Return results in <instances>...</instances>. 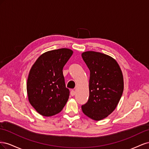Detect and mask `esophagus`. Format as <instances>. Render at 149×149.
Listing matches in <instances>:
<instances>
[{
    "label": "esophagus",
    "instance_id": "1",
    "mask_svg": "<svg viewBox=\"0 0 149 149\" xmlns=\"http://www.w3.org/2000/svg\"><path fill=\"white\" fill-rule=\"evenodd\" d=\"M71 95L72 96H74L75 95V91H74V90H71Z\"/></svg>",
    "mask_w": 149,
    "mask_h": 149
}]
</instances>
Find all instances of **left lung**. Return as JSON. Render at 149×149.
<instances>
[{"label": "left lung", "mask_w": 149, "mask_h": 149, "mask_svg": "<svg viewBox=\"0 0 149 149\" xmlns=\"http://www.w3.org/2000/svg\"><path fill=\"white\" fill-rule=\"evenodd\" d=\"M81 56L90 71L89 100L81 109L89 118L100 120L114 111L120 100L123 73L116 60L106 54L88 51Z\"/></svg>", "instance_id": "8db88e82"}]
</instances>
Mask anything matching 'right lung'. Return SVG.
<instances>
[{"instance_id": "right-lung-1", "label": "right lung", "mask_w": 149, "mask_h": 149, "mask_svg": "<svg viewBox=\"0 0 149 149\" xmlns=\"http://www.w3.org/2000/svg\"><path fill=\"white\" fill-rule=\"evenodd\" d=\"M68 48L43 53L30 70L26 91L30 104L42 116L49 117L61 111L68 100L63 68L73 55Z\"/></svg>"}]
</instances>
